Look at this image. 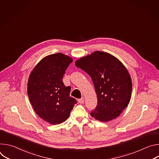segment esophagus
<instances>
[{"label": "esophagus", "mask_w": 159, "mask_h": 159, "mask_svg": "<svg viewBox=\"0 0 159 159\" xmlns=\"http://www.w3.org/2000/svg\"><path fill=\"white\" fill-rule=\"evenodd\" d=\"M78 101H79V102L80 104H83V103L84 102V98H82L81 99H79L78 100Z\"/></svg>", "instance_id": "34e87169"}]
</instances>
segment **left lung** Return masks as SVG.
I'll list each match as a JSON object with an SVG mask.
<instances>
[{"label": "left lung", "mask_w": 159, "mask_h": 159, "mask_svg": "<svg viewBox=\"0 0 159 159\" xmlns=\"http://www.w3.org/2000/svg\"><path fill=\"white\" fill-rule=\"evenodd\" d=\"M75 65L91 77L98 105L90 115L102 122L120 115L130 101L132 82L124 65L115 57L96 51L75 61Z\"/></svg>", "instance_id": "obj_1"}]
</instances>
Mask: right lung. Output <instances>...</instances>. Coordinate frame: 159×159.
<instances>
[{"instance_id":"add662e5","label":"right lung","mask_w":159,"mask_h":159,"mask_svg":"<svg viewBox=\"0 0 159 159\" xmlns=\"http://www.w3.org/2000/svg\"><path fill=\"white\" fill-rule=\"evenodd\" d=\"M72 58L61 53L43 58L30 74L28 95L36 114L52 125L65 121L69 117L75 99L70 96V87L62 80Z\"/></svg>"}]
</instances>
